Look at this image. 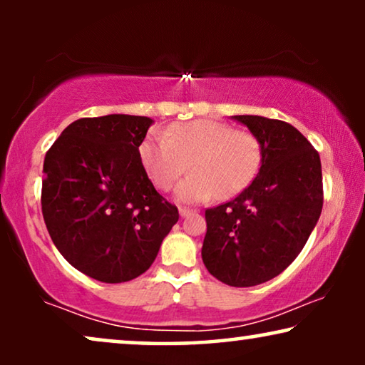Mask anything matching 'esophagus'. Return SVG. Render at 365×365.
<instances>
[{"mask_svg": "<svg viewBox=\"0 0 365 365\" xmlns=\"http://www.w3.org/2000/svg\"><path fill=\"white\" fill-rule=\"evenodd\" d=\"M192 212H196V211H192V209H189V207H179V214H181V217L191 216Z\"/></svg>", "mask_w": 365, "mask_h": 365, "instance_id": "esophagus-1", "label": "esophagus"}]
</instances>
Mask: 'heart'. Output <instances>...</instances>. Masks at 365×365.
Listing matches in <instances>:
<instances>
[{"label":"heart","instance_id":"heart-1","mask_svg":"<svg viewBox=\"0 0 365 365\" xmlns=\"http://www.w3.org/2000/svg\"><path fill=\"white\" fill-rule=\"evenodd\" d=\"M139 161L151 182L169 191L186 173L191 176L176 189L179 201L202 202L244 191L262 164V144L256 134L231 124L196 119L153 131L139 144Z\"/></svg>","mask_w":365,"mask_h":365}]
</instances>
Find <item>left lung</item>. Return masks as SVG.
Instances as JSON below:
<instances>
[{
	"label": "left lung",
	"mask_w": 365,
	"mask_h": 365,
	"mask_svg": "<svg viewBox=\"0 0 365 365\" xmlns=\"http://www.w3.org/2000/svg\"><path fill=\"white\" fill-rule=\"evenodd\" d=\"M262 144L257 176L232 201L206 209L202 262L219 281L251 287L271 281L299 256L322 211L319 153L289 123L232 116Z\"/></svg>",
	"instance_id": "1"
}]
</instances>
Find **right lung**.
<instances>
[{
    "label": "right lung",
    "mask_w": 365,
    "mask_h": 365,
    "mask_svg": "<svg viewBox=\"0 0 365 365\" xmlns=\"http://www.w3.org/2000/svg\"><path fill=\"white\" fill-rule=\"evenodd\" d=\"M151 118L108 114L64 129L43 164L41 209L61 256L96 281L146 272L179 212L149 181L139 144Z\"/></svg>",
    "instance_id": "add662e5"
}]
</instances>
